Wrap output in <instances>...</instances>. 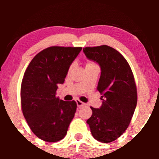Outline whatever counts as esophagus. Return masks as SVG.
Returning <instances> with one entry per match:
<instances>
[{"label":"esophagus","instance_id":"obj_1","mask_svg":"<svg viewBox=\"0 0 159 159\" xmlns=\"http://www.w3.org/2000/svg\"><path fill=\"white\" fill-rule=\"evenodd\" d=\"M76 103H77V105H78V107H83V106H84V105H86L85 103L82 102L80 101L79 99H76Z\"/></svg>","mask_w":159,"mask_h":159}]
</instances>
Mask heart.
<instances>
[{
    "label": "heart",
    "instance_id": "1",
    "mask_svg": "<svg viewBox=\"0 0 159 159\" xmlns=\"http://www.w3.org/2000/svg\"><path fill=\"white\" fill-rule=\"evenodd\" d=\"M91 65H95L94 63H93V62H87V64H86V66H91ZM72 66L70 67V69H72Z\"/></svg>",
    "mask_w": 159,
    "mask_h": 159
}]
</instances>
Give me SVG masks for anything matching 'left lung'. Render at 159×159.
I'll return each instance as SVG.
<instances>
[{
	"mask_svg": "<svg viewBox=\"0 0 159 159\" xmlns=\"http://www.w3.org/2000/svg\"><path fill=\"white\" fill-rule=\"evenodd\" d=\"M86 57L100 66L97 90L102 105L92 109L87 123L91 134L102 143H111L126 130L137 105L138 95L130 66L119 52L108 45L86 47Z\"/></svg>",
	"mask_w": 159,
	"mask_h": 159,
	"instance_id": "left-lung-1",
	"label": "left lung"
}]
</instances>
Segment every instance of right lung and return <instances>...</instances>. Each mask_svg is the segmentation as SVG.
<instances>
[{"label": "right lung", "mask_w": 159, "mask_h": 159, "mask_svg": "<svg viewBox=\"0 0 159 159\" xmlns=\"http://www.w3.org/2000/svg\"><path fill=\"white\" fill-rule=\"evenodd\" d=\"M81 47L52 46L33 58L24 74L21 86L22 113L36 137L57 142L67 133L75 114V102L56 97L58 84L64 83L69 66Z\"/></svg>", "instance_id": "1"}]
</instances>
